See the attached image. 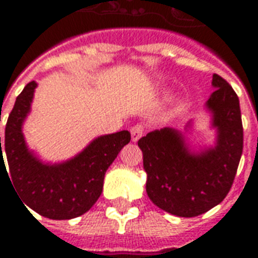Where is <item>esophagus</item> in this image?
I'll return each mask as SVG.
<instances>
[{
    "label": "esophagus",
    "mask_w": 258,
    "mask_h": 258,
    "mask_svg": "<svg viewBox=\"0 0 258 258\" xmlns=\"http://www.w3.org/2000/svg\"><path fill=\"white\" fill-rule=\"evenodd\" d=\"M145 130H144V125L142 124H135L134 127H131V140L133 142H137L140 140L141 137L144 135Z\"/></svg>",
    "instance_id": "34e87169"
}]
</instances>
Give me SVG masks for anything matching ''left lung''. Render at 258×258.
Returning <instances> with one entry per match:
<instances>
[{"mask_svg":"<svg viewBox=\"0 0 258 258\" xmlns=\"http://www.w3.org/2000/svg\"><path fill=\"white\" fill-rule=\"evenodd\" d=\"M206 106L217 130L216 146L199 153L189 151L174 128L155 130L138 141L148 174L146 194L155 205L178 217H196L225 199L243 151L239 98L232 87L213 74Z\"/></svg>","mask_w":258,"mask_h":258,"instance_id":"left-lung-1","label":"left lung"}]
</instances>
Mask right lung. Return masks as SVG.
<instances>
[{
    "label": "right lung",
    "mask_w": 258,
    "mask_h": 258,
    "mask_svg": "<svg viewBox=\"0 0 258 258\" xmlns=\"http://www.w3.org/2000/svg\"><path fill=\"white\" fill-rule=\"evenodd\" d=\"M36 87L34 81L26 85L9 113L4 149L0 137V168L3 166L7 170L3 156L5 152L9 166L7 174L31 210L51 220L76 218L90 210L101 196L105 173L131 135L127 130L102 135L70 160L58 164L42 163L27 149L22 133Z\"/></svg>",
    "instance_id": "add662e5"
}]
</instances>
